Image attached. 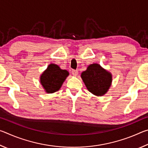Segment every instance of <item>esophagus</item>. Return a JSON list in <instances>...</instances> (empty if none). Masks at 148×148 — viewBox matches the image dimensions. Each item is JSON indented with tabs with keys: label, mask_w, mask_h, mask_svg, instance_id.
<instances>
[{
	"label": "esophagus",
	"mask_w": 148,
	"mask_h": 148,
	"mask_svg": "<svg viewBox=\"0 0 148 148\" xmlns=\"http://www.w3.org/2000/svg\"><path fill=\"white\" fill-rule=\"evenodd\" d=\"M72 75H73V76H76L78 74V71H77V70H72Z\"/></svg>",
	"instance_id": "34e87169"
}]
</instances>
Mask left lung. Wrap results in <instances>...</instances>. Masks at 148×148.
<instances>
[{
    "label": "left lung",
    "instance_id": "1",
    "mask_svg": "<svg viewBox=\"0 0 148 148\" xmlns=\"http://www.w3.org/2000/svg\"><path fill=\"white\" fill-rule=\"evenodd\" d=\"M81 77L88 91L98 97L106 93L112 82V74L97 63L90 64Z\"/></svg>",
    "mask_w": 148,
    "mask_h": 148
}]
</instances>
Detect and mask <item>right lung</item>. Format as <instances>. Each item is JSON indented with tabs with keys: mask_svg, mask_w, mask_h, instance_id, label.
Wrapping results in <instances>:
<instances>
[{
	"mask_svg": "<svg viewBox=\"0 0 148 148\" xmlns=\"http://www.w3.org/2000/svg\"><path fill=\"white\" fill-rule=\"evenodd\" d=\"M69 75L66 70H62L56 64H50L40 76V84L47 93H53L61 88Z\"/></svg>",
	"mask_w": 148,
	"mask_h": 148,
	"instance_id": "obj_1",
	"label": "right lung"
}]
</instances>
